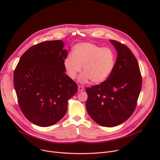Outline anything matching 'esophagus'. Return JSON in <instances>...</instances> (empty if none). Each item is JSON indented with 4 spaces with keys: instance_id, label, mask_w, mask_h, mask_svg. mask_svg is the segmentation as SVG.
Masks as SVG:
<instances>
[{
    "instance_id": "34e87169",
    "label": "esophagus",
    "mask_w": 160,
    "mask_h": 160,
    "mask_svg": "<svg viewBox=\"0 0 160 160\" xmlns=\"http://www.w3.org/2000/svg\"><path fill=\"white\" fill-rule=\"evenodd\" d=\"M83 90H84V88H83V87H82L81 86H78V92H81Z\"/></svg>"
}]
</instances>
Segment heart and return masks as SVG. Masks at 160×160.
Here are the masks:
<instances>
[{
    "label": "heart",
    "mask_w": 160,
    "mask_h": 160,
    "mask_svg": "<svg viewBox=\"0 0 160 160\" xmlns=\"http://www.w3.org/2000/svg\"><path fill=\"white\" fill-rule=\"evenodd\" d=\"M115 63V56L112 49L87 42L76 45L72 54H69L63 61L67 74L71 79L77 77L83 67L84 73L79 79L81 83L89 80L95 83L105 81L112 74Z\"/></svg>",
    "instance_id": "1"
}]
</instances>
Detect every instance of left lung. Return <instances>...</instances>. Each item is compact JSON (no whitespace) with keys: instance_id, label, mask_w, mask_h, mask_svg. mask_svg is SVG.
Here are the masks:
<instances>
[{"instance_id":"8db88e82","label":"left lung","mask_w":160,"mask_h":160,"mask_svg":"<svg viewBox=\"0 0 160 160\" xmlns=\"http://www.w3.org/2000/svg\"><path fill=\"white\" fill-rule=\"evenodd\" d=\"M110 41L117 52L114 69L106 81L86 89L89 115L105 127L118 126L132 115L142 84L139 64L131 50L118 41Z\"/></svg>"}]
</instances>
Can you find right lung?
Returning a JSON list of instances; mask_svg holds the SVG:
<instances>
[{
	"instance_id": "add662e5",
	"label": "right lung",
	"mask_w": 160,
	"mask_h": 160,
	"mask_svg": "<svg viewBox=\"0 0 160 160\" xmlns=\"http://www.w3.org/2000/svg\"><path fill=\"white\" fill-rule=\"evenodd\" d=\"M63 42H42L21 56L13 74L14 88L21 110L30 122L47 127L61 120L68 100L78 86L67 76L63 65L67 50Z\"/></svg>"
}]
</instances>
